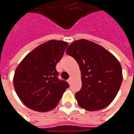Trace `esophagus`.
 <instances>
[{
    "label": "esophagus",
    "instance_id": "34e87169",
    "mask_svg": "<svg viewBox=\"0 0 134 134\" xmlns=\"http://www.w3.org/2000/svg\"><path fill=\"white\" fill-rule=\"evenodd\" d=\"M68 83H69L70 85L72 84V78L71 77H70L69 79H68Z\"/></svg>",
    "mask_w": 134,
    "mask_h": 134
}]
</instances>
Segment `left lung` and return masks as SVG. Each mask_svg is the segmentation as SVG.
<instances>
[{
    "instance_id": "8db88e82",
    "label": "left lung",
    "mask_w": 134,
    "mask_h": 134,
    "mask_svg": "<svg viewBox=\"0 0 134 134\" xmlns=\"http://www.w3.org/2000/svg\"><path fill=\"white\" fill-rule=\"evenodd\" d=\"M65 53L74 58L81 74V89L76 93L79 105L89 111L104 109L113 101L123 81L120 62L95 42H73Z\"/></svg>"
}]
</instances>
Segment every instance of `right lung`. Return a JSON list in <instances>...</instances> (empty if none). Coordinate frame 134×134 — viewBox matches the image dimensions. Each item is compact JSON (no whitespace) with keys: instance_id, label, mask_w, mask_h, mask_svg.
I'll list each match as a JSON object with an SVG mask.
<instances>
[{"instance_id":"1","label":"right lung","mask_w":134,"mask_h":134,"mask_svg":"<svg viewBox=\"0 0 134 134\" xmlns=\"http://www.w3.org/2000/svg\"><path fill=\"white\" fill-rule=\"evenodd\" d=\"M68 42L51 40L24 57L14 73V86L20 100L32 110L47 112L56 107L69 87L58 79L55 67Z\"/></svg>"}]
</instances>
